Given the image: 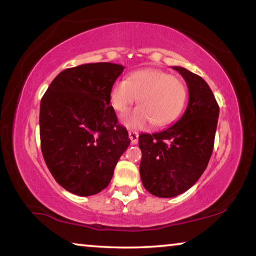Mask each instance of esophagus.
<instances>
[{"label": "esophagus", "instance_id": "1", "mask_svg": "<svg viewBox=\"0 0 256 256\" xmlns=\"http://www.w3.org/2000/svg\"><path fill=\"white\" fill-rule=\"evenodd\" d=\"M128 136H130V140H131V144H136L138 141V133L136 131H130L128 132Z\"/></svg>", "mask_w": 256, "mask_h": 256}]
</instances>
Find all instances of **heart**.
<instances>
[{
  "label": "heart",
  "mask_w": 256,
  "mask_h": 256,
  "mask_svg": "<svg viewBox=\"0 0 256 256\" xmlns=\"http://www.w3.org/2000/svg\"><path fill=\"white\" fill-rule=\"evenodd\" d=\"M140 106L122 116L124 126L132 130L164 126L182 114L188 100V89L182 80L158 68L132 72L128 80H118L112 86L110 100L114 110L122 114L133 102Z\"/></svg>",
  "instance_id": "b5f03b06"
}]
</instances>
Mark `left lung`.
<instances>
[{
  "mask_svg": "<svg viewBox=\"0 0 256 256\" xmlns=\"http://www.w3.org/2000/svg\"><path fill=\"white\" fill-rule=\"evenodd\" d=\"M172 68L188 84L186 110L170 128L138 136L142 184L158 198L180 196L200 178L214 150L219 118V106L206 82L182 66Z\"/></svg>",
  "mask_w": 256,
  "mask_h": 256,
  "instance_id": "left-lung-1",
  "label": "left lung"
}]
</instances>
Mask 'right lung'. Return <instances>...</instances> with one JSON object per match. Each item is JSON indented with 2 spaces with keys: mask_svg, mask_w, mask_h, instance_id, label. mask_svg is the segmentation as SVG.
Instances as JSON below:
<instances>
[{
  "mask_svg": "<svg viewBox=\"0 0 256 256\" xmlns=\"http://www.w3.org/2000/svg\"><path fill=\"white\" fill-rule=\"evenodd\" d=\"M123 70L107 62L66 68L42 98V157L55 180L76 196L106 188L131 142L110 105L112 86Z\"/></svg>",
  "mask_w": 256,
  "mask_h": 256,
  "instance_id": "right-lung-1",
  "label": "right lung"
}]
</instances>
